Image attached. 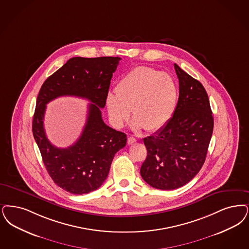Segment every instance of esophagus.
I'll return each mask as SVG.
<instances>
[{
    "label": "esophagus",
    "mask_w": 249,
    "mask_h": 249,
    "mask_svg": "<svg viewBox=\"0 0 249 249\" xmlns=\"http://www.w3.org/2000/svg\"><path fill=\"white\" fill-rule=\"evenodd\" d=\"M136 142V139L134 138V137H132V136H129V138H128V143L129 144H132V143H134Z\"/></svg>",
    "instance_id": "esophagus-1"
}]
</instances>
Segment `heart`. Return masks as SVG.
Returning <instances> with one entry per match:
<instances>
[{
  "label": "heart",
  "instance_id": "b5f03b06",
  "mask_svg": "<svg viewBox=\"0 0 249 249\" xmlns=\"http://www.w3.org/2000/svg\"><path fill=\"white\" fill-rule=\"evenodd\" d=\"M179 101V89L169 74L147 67L135 68L108 92L107 108L113 124L120 128L133 108L134 127L156 130L172 118Z\"/></svg>",
  "mask_w": 249,
  "mask_h": 249
}]
</instances>
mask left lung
I'll list each match as a JSON object with an SVG mask.
<instances>
[{
  "mask_svg": "<svg viewBox=\"0 0 249 249\" xmlns=\"http://www.w3.org/2000/svg\"><path fill=\"white\" fill-rule=\"evenodd\" d=\"M179 101L169 122L143 138L147 157L140 172L154 188L174 190L193 179L204 165L214 120L209 96L198 80L174 64Z\"/></svg>",
  "mask_w": 249,
  "mask_h": 249,
  "instance_id": "left-lung-1",
  "label": "left lung"
}]
</instances>
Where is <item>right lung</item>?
<instances>
[{
  "mask_svg": "<svg viewBox=\"0 0 249 249\" xmlns=\"http://www.w3.org/2000/svg\"><path fill=\"white\" fill-rule=\"evenodd\" d=\"M120 57H73L45 80L40 88L32 121L33 136L51 178L62 189L83 195L106 180L114 156L127 142L125 133L108 127L102 119L110 80ZM89 99L88 121L78 141L58 149L47 139L43 119L46 105L60 96Z\"/></svg>",
  "mask_w": 249,
  "mask_h": 249,
  "instance_id": "obj_1",
  "label": "right lung"
}]
</instances>
